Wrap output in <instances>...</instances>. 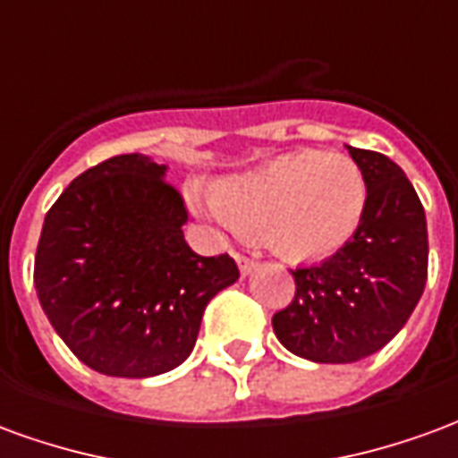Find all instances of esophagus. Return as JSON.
<instances>
[{
	"mask_svg": "<svg viewBox=\"0 0 458 458\" xmlns=\"http://www.w3.org/2000/svg\"><path fill=\"white\" fill-rule=\"evenodd\" d=\"M235 259H238L240 275H250V272H252V269L258 267V262H255V259L245 258V255H235Z\"/></svg>",
	"mask_w": 458,
	"mask_h": 458,
	"instance_id": "esophagus-1",
	"label": "esophagus"
}]
</instances>
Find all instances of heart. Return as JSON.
<instances>
[{
	"mask_svg": "<svg viewBox=\"0 0 458 458\" xmlns=\"http://www.w3.org/2000/svg\"><path fill=\"white\" fill-rule=\"evenodd\" d=\"M365 196L355 161L301 149L223 176L203 210L220 228L262 233L282 258L321 259L353 238Z\"/></svg>",
	"mask_w": 458,
	"mask_h": 458,
	"instance_id": "1",
	"label": "heart"
}]
</instances>
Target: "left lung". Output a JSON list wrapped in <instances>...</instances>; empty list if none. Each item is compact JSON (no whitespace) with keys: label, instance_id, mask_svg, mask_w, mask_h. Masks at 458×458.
Returning <instances> with one entry per match:
<instances>
[{"label":"left lung","instance_id":"8db88e82","mask_svg":"<svg viewBox=\"0 0 458 458\" xmlns=\"http://www.w3.org/2000/svg\"><path fill=\"white\" fill-rule=\"evenodd\" d=\"M365 179L355 235L321 265L297 267V294L272 317L279 344L314 363H355L390 344L427 284V218L404 171L345 147Z\"/></svg>","mask_w":458,"mask_h":458}]
</instances>
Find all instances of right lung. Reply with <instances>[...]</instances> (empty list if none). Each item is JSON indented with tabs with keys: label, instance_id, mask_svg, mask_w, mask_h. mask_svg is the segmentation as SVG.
Returning a JSON list of instances; mask_svg holds the SVG:
<instances>
[{
	"label": "right lung",
	"instance_id": "right-lung-1",
	"mask_svg": "<svg viewBox=\"0 0 458 458\" xmlns=\"http://www.w3.org/2000/svg\"><path fill=\"white\" fill-rule=\"evenodd\" d=\"M166 166L120 154L83 171L46 213L34 284L44 314L88 368L113 377L174 370L200 318L238 282L235 259L200 258Z\"/></svg>",
	"mask_w": 458,
	"mask_h": 458
}]
</instances>
